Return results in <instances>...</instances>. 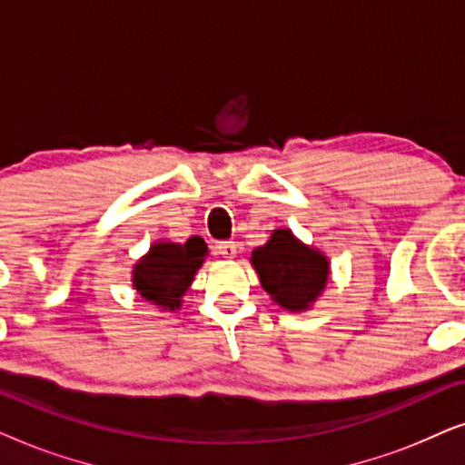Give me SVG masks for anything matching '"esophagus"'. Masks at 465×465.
Wrapping results in <instances>:
<instances>
[{"mask_svg": "<svg viewBox=\"0 0 465 465\" xmlns=\"http://www.w3.org/2000/svg\"><path fill=\"white\" fill-rule=\"evenodd\" d=\"M216 251H219V255L225 257V259H233V257H236V252H238L236 244H233V242H219V244H216Z\"/></svg>", "mask_w": 465, "mask_h": 465, "instance_id": "1", "label": "esophagus"}]
</instances>
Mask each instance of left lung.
I'll use <instances>...</instances> for the list:
<instances>
[{"mask_svg": "<svg viewBox=\"0 0 465 465\" xmlns=\"http://www.w3.org/2000/svg\"><path fill=\"white\" fill-rule=\"evenodd\" d=\"M251 265L270 300L289 312H306L330 282V259L317 246L304 244L281 227L263 246L251 252Z\"/></svg>", "mask_w": 465, "mask_h": 465, "instance_id": "obj_1", "label": "left lung"}]
</instances>
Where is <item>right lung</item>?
<instances>
[{"mask_svg":"<svg viewBox=\"0 0 465 465\" xmlns=\"http://www.w3.org/2000/svg\"><path fill=\"white\" fill-rule=\"evenodd\" d=\"M208 257V246L200 236L187 242L157 240L134 263L132 284L140 297L161 311L176 312L183 308V297L195 281L197 270Z\"/></svg>","mask_w":465,"mask_h":465,"instance_id":"1","label":"right lung"}]
</instances>
